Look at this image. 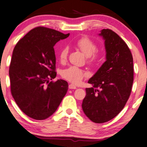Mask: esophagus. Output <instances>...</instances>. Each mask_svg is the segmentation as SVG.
I'll return each instance as SVG.
<instances>
[{"mask_svg":"<svg viewBox=\"0 0 147 147\" xmlns=\"http://www.w3.org/2000/svg\"><path fill=\"white\" fill-rule=\"evenodd\" d=\"M69 88H70V89H76V86L73 84H70L69 85Z\"/></svg>","mask_w":147,"mask_h":147,"instance_id":"esophagus-1","label":"esophagus"}]
</instances>
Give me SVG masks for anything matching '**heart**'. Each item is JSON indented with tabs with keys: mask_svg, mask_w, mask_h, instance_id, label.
Masks as SVG:
<instances>
[{
	"mask_svg": "<svg viewBox=\"0 0 147 147\" xmlns=\"http://www.w3.org/2000/svg\"><path fill=\"white\" fill-rule=\"evenodd\" d=\"M76 46L79 49L82 53L87 57V62L89 64H94L98 61L100 53L96 51V45L93 40L87 36H82L78 39L76 42ZM69 55V48L64 47L59 52V60L61 63H65ZM61 75L65 79L78 84L84 77L87 76V73L84 70L75 66H71L67 69H64L61 73Z\"/></svg>",
	"mask_w": 147,
	"mask_h": 147,
	"instance_id": "heart-1",
	"label": "heart"
}]
</instances>
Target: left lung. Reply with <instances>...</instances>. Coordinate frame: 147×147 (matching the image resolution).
Wrapping results in <instances>:
<instances>
[{
  "instance_id": "1",
  "label": "left lung",
  "mask_w": 147,
  "mask_h": 147,
  "mask_svg": "<svg viewBox=\"0 0 147 147\" xmlns=\"http://www.w3.org/2000/svg\"><path fill=\"white\" fill-rule=\"evenodd\" d=\"M99 35L105 40L106 61L88 82L82 108L90 121L103 123L115 118L125 106L133 83V59L126 42L111 29Z\"/></svg>"
}]
</instances>
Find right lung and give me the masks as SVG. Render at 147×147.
<instances>
[{
  "label": "right lung",
  "mask_w": 147,
  "mask_h": 147,
  "mask_svg": "<svg viewBox=\"0 0 147 147\" xmlns=\"http://www.w3.org/2000/svg\"><path fill=\"white\" fill-rule=\"evenodd\" d=\"M51 28L38 26L16 43L9 67L12 96L24 114L44 120L57 111L69 88L57 76L54 46L69 36Z\"/></svg>",
  "instance_id": "1"
}]
</instances>
